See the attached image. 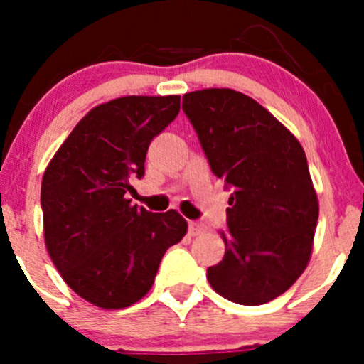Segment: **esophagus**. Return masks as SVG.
Here are the masks:
<instances>
[{"label": "esophagus", "mask_w": 364, "mask_h": 364, "mask_svg": "<svg viewBox=\"0 0 364 364\" xmlns=\"http://www.w3.org/2000/svg\"><path fill=\"white\" fill-rule=\"evenodd\" d=\"M205 232V225L200 222H190L188 223V234L190 236H200V234Z\"/></svg>", "instance_id": "obj_1"}]
</instances>
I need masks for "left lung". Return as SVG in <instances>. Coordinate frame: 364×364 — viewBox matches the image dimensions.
I'll return each mask as SVG.
<instances>
[{
    "label": "left lung",
    "instance_id": "obj_1",
    "mask_svg": "<svg viewBox=\"0 0 364 364\" xmlns=\"http://www.w3.org/2000/svg\"><path fill=\"white\" fill-rule=\"evenodd\" d=\"M211 171L232 190L225 255L208 267L215 292L237 304L269 303L303 274L314 250L317 192L303 146L240 91L209 87L183 97Z\"/></svg>",
    "mask_w": 364,
    "mask_h": 364
}]
</instances>
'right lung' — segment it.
<instances>
[{"mask_svg":"<svg viewBox=\"0 0 364 364\" xmlns=\"http://www.w3.org/2000/svg\"><path fill=\"white\" fill-rule=\"evenodd\" d=\"M179 95L121 97L91 109L60 146L42 179L43 237L75 294L121 310L151 289L164 253L188 223L176 209L132 205L149 144L179 112Z\"/></svg>","mask_w":364,"mask_h":364,"instance_id":"right-lung-1","label":"right lung"}]
</instances>
